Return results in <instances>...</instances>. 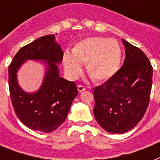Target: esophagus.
Returning a JSON list of instances; mask_svg holds the SVG:
<instances>
[{"label":"esophagus","instance_id":"esophagus-1","mask_svg":"<svg viewBox=\"0 0 160 160\" xmlns=\"http://www.w3.org/2000/svg\"><path fill=\"white\" fill-rule=\"evenodd\" d=\"M77 88H78V91H80V92H82V91H84V90L86 89V88H85V86L82 85H78Z\"/></svg>","mask_w":160,"mask_h":160}]
</instances>
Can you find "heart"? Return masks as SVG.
<instances>
[{
	"instance_id": "b5f03b06",
	"label": "heart",
	"mask_w": 160,
	"mask_h": 160,
	"mask_svg": "<svg viewBox=\"0 0 160 160\" xmlns=\"http://www.w3.org/2000/svg\"><path fill=\"white\" fill-rule=\"evenodd\" d=\"M122 60L116 40L100 36L85 38L75 44L72 54L65 52L63 65L67 75L76 79L81 72L80 64H86V71L95 82L110 80L119 70Z\"/></svg>"
}]
</instances>
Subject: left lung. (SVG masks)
<instances>
[{"mask_svg": "<svg viewBox=\"0 0 160 160\" xmlns=\"http://www.w3.org/2000/svg\"><path fill=\"white\" fill-rule=\"evenodd\" d=\"M124 64L115 75L94 90V114L111 134H124L137 125L149 106L153 67L145 54L122 39Z\"/></svg>", "mask_w": 160, "mask_h": 160, "instance_id": "8db88e82", "label": "left lung"}]
</instances>
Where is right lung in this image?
I'll list each match as a JSON object with an SVG mask.
<instances>
[{"label": "right lung", "instance_id": "obj_1", "mask_svg": "<svg viewBox=\"0 0 160 160\" xmlns=\"http://www.w3.org/2000/svg\"><path fill=\"white\" fill-rule=\"evenodd\" d=\"M63 55L55 35H48L23 46L9 65V90L14 110L19 119L33 130L50 133L57 129L78 95L75 83L59 75L56 64L62 61ZM27 59L45 60L48 65L42 85L35 93L25 92L17 82V70Z\"/></svg>", "mask_w": 160, "mask_h": 160}]
</instances>
